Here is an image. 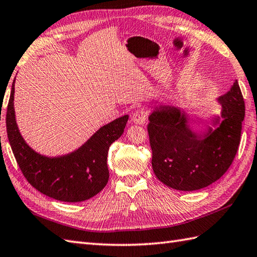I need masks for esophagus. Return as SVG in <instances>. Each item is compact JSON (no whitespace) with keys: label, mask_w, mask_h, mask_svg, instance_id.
Wrapping results in <instances>:
<instances>
[{"label":"esophagus","mask_w":257,"mask_h":257,"mask_svg":"<svg viewBox=\"0 0 257 257\" xmlns=\"http://www.w3.org/2000/svg\"><path fill=\"white\" fill-rule=\"evenodd\" d=\"M148 119V111L143 108L136 110L133 115V121L136 124H143Z\"/></svg>","instance_id":"34e87169"}]
</instances>
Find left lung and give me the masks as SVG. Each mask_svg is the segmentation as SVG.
Wrapping results in <instances>:
<instances>
[{"label": "left lung", "instance_id": "8db88e82", "mask_svg": "<svg viewBox=\"0 0 257 257\" xmlns=\"http://www.w3.org/2000/svg\"><path fill=\"white\" fill-rule=\"evenodd\" d=\"M218 100L222 106V121L204 137L188 129L186 116L175 107L161 106L149 116L153 172L169 187L185 192L207 187L233 162L245 116L237 81Z\"/></svg>", "mask_w": 257, "mask_h": 257}]
</instances>
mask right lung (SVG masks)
<instances>
[{"mask_svg": "<svg viewBox=\"0 0 257 257\" xmlns=\"http://www.w3.org/2000/svg\"><path fill=\"white\" fill-rule=\"evenodd\" d=\"M14 82L7 110V130L16 162L28 183L38 192L60 201H83L98 194L109 178L108 149L120 138L129 116L124 115L105 124L76 151L48 158L31 149L17 128Z\"/></svg>", "mask_w": 257, "mask_h": 257, "instance_id": "add662e5", "label": "right lung"}]
</instances>
